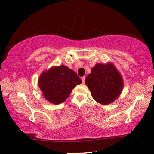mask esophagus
Returning a JSON list of instances; mask_svg holds the SVG:
<instances>
[{
	"mask_svg": "<svg viewBox=\"0 0 154 154\" xmlns=\"http://www.w3.org/2000/svg\"><path fill=\"white\" fill-rule=\"evenodd\" d=\"M82 83H85V77H83L82 78Z\"/></svg>",
	"mask_w": 154,
	"mask_h": 154,
	"instance_id": "esophagus-1",
	"label": "esophagus"
}]
</instances>
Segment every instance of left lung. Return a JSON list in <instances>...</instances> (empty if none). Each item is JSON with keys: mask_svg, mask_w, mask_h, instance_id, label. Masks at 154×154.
<instances>
[{"mask_svg": "<svg viewBox=\"0 0 154 154\" xmlns=\"http://www.w3.org/2000/svg\"><path fill=\"white\" fill-rule=\"evenodd\" d=\"M85 83L93 98L104 105L114 102L121 94L124 88L122 76L110 62L96 64L85 78Z\"/></svg>", "mask_w": 154, "mask_h": 154, "instance_id": "8db88e82", "label": "left lung"}]
</instances>
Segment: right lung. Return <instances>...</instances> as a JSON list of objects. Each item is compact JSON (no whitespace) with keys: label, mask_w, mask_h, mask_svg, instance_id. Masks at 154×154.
Returning <instances> with one entry per match:
<instances>
[{"label":"right lung","mask_w":154,"mask_h":154,"mask_svg":"<svg viewBox=\"0 0 154 154\" xmlns=\"http://www.w3.org/2000/svg\"><path fill=\"white\" fill-rule=\"evenodd\" d=\"M82 82L76 72L64 65L43 71L38 80L44 98L54 105L64 102L72 89Z\"/></svg>","instance_id":"1"}]
</instances>
